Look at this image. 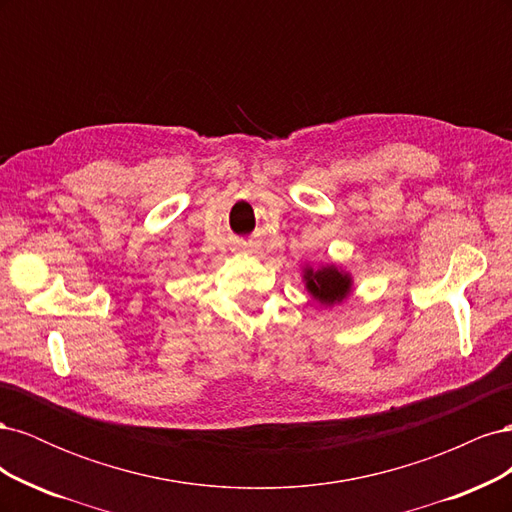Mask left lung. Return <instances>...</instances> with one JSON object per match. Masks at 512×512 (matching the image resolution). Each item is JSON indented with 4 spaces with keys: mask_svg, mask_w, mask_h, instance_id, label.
<instances>
[{
    "mask_svg": "<svg viewBox=\"0 0 512 512\" xmlns=\"http://www.w3.org/2000/svg\"><path fill=\"white\" fill-rule=\"evenodd\" d=\"M301 277L309 297L318 301L322 307L342 305L354 292L352 273L339 265H324L318 269L305 265Z\"/></svg>",
    "mask_w": 512,
    "mask_h": 512,
    "instance_id": "1",
    "label": "left lung"
}]
</instances>
